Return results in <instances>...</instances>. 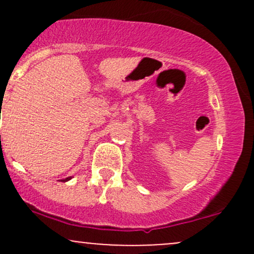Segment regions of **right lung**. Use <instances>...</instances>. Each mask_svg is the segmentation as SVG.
Wrapping results in <instances>:
<instances>
[{
    "label": "right lung",
    "mask_w": 254,
    "mask_h": 254,
    "mask_svg": "<svg viewBox=\"0 0 254 254\" xmlns=\"http://www.w3.org/2000/svg\"><path fill=\"white\" fill-rule=\"evenodd\" d=\"M71 178V176H68V177H64V178H62V179H60L61 182H66V180H69Z\"/></svg>",
    "instance_id": "obj_1"
}]
</instances>
